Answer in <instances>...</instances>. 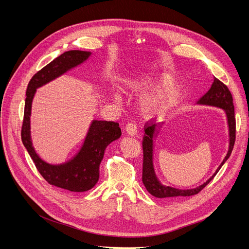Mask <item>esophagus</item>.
Here are the masks:
<instances>
[{
  "label": "esophagus",
  "instance_id": "obj_1",
  "mask_svg": "<svg viewBox=\"0 0 249 249\" xmlns=\"http://www.w3.org/2000/svg\"><path fill=\"white\" fill-rule=\"evenodd\" d=\"M126 132L131 135V136H135L137 134V126L135 123L133 122H129L127 125H126Z\"/></svg>",
  "mask_w": 249,
  "mask_h": 249
}]
</instances>
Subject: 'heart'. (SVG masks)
Wrapping results in <instances>:
<instances>
[{
  "instance_id": "1",
  "label": "heart",
  "mask_w": 249,
  "mask_h": 249,
  "mask_svg": "<svg viewBox=\"0 0 249 249\" xmlns=\"http://www.w3.org/2000/svg\"><path fill=\"white\" fill-rule=\"evenodd\" d=\"M148 83V82H147ZM146 86V82L139 84L137 88ZM176 99V90L172 87H164L158 95L147 98L144 101V107L147 111H164L172 106Z\"/></svg>"
}]
</instances>
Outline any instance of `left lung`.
I'll list each match as a JSON object with an SVG mask.
<instances>
[{
	"instance_id": "1",
	"label": "left lung",
	"mask_w": 249,
	"mask_h": 249,
	"mask_svg": "<svg viewBox=\"0 0 249 249\" xmlns=\"http://www.w3.org/2000/svg\"><path fill=\"white\" fill-rule=\"evenodd\" d=\"M198 103L222 108L226 111L228 126H229V136H230L228 153L225 156L223 161H222V163L217 168L216 173L200 187L196 189H190V190H179L172 187L163 186L159 181V179L156 178L154 169H153V164H152V138L154 136L155 129L158 127V125L152 121V119L147 121L144 125L145 134L143 136V140H142V147H143L142 181L143 184H144L146 190L156 198L178 197V196L179 197H188V196H193L200 193L209 184V182L214 178V177L220 171L222 165H223L224 162L229 159V156L233 150L235 138H236V120H235V114H234L233 98L228 87L225 84L222 83L220 80H218L217 77H214V83L212 84L210 89H209L203 97L200 98Z\"/></svg>"
}]
</instances>
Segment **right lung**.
Here are the masks:
<instances>
[{"label":"right lung","mask_w":249,"mask_h":249,"mask_svg":"<svg viewBox=\"0 0 249 249\" xmlns=\"http://www.w3.org/2000/svg\"><path fill=\"white\" fill-rule=\"evenodd\" d=\"M90 52L81 50L65 51L58 57L38 71L30 80L24 108L21 138L24 146L33 160L36 168L48 184L71 192H86L93 188L99 179L100 163L110 143L121 136L119 124L113 121L94 120L84 145L74 159L67 163L52 165L43 161L36 154L30 138L31 104L37 88L82 63Z\"/></svg>","instance_id":"add662e5"}]
</instances>
